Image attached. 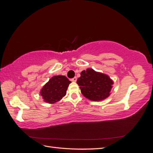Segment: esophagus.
Masks as SVG:
<instances>
[{
	"instance_id": "esophagus-1",
	"label": "esophagus",
	"mask_w": 153,
	"mask_h": 153,
	"mask_svg": "<svg viewBox=\"0 0 153 153\" xmlns=\"http://www.w3.org/2000/svg\"><path fill=\"white\" fill-rule=\"evenodd\" d=\"M76 80H77V78L76 76L74 77L73 78H72V79H71V81L73 82H76Z\"/></svg>"
}]
</instances>
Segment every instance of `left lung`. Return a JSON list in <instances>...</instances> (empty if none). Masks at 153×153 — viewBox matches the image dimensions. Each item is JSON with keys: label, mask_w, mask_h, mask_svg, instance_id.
<instances>
[{"label": "left lung", "mask_w": 153, "mask_h": 153, "mask_svg": "<svg viewBox=\"0 0 153 153\" xmlns=\"http://www.w3.org/2000/svg\"><path fill=\"white\" fill-rule=\"evenodd\" d=\"M76 83L82 94L92 101L105 100L110 95L113 81L105 74L96 72L92 69L82 71Z\"/></svg>", "instance_id": "left-lung-1"}]
</instances>
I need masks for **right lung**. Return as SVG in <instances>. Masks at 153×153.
Returning <instances> with one entry per match:
<instances>
[{"label":"right lung","instance_id":"right-lung-1","mask_svg":"<svg viewBox=\"0 0 153 153\" xmlns=\"http://www.w3.org/2000/svg\"><path fill=\"white\" fill-rule=\"evenodd\" d=\"M70 83L65 76H54L43 86L40 94L45 102L56 103L66 94V91Z\"/></svg>","mask_w":153,"mask_h":153}]
</instances>
